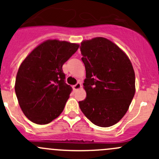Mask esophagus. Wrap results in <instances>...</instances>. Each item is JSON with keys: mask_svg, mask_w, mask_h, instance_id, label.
<instances>
[{"mask_svg": "<svg viewBox=\"0 0 159 159\" xmlns=\"http://www.w3.org/2000/svg\"><path fill=\"white\" fill-rule=\"evenodd\" d=\"M81 87V82H78L76 84H75V85H73V89L75 90V91H76V90L79 89Z\"/></svg>", "mask_w": 159, "mask_h": 159, "instance_id": "34e87169", "label": "esophagus"}]
</instances>
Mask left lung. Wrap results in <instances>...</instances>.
I'll list each match as a JSON object with an SVG mask.
<instances>
[{
  "label": "left lung",
  "mask_w": 159,
  "mask_h": 159,
  "mask_svg": "<svg viewBox=\"0 0 159 159\" xmlns=\"http://www.w3.org/2000/svg\"><path fill=\"white\" fill-rule=\"evenodd\" d=\"M86 70V98L79 107L87 118L100 127L116 124L125 115L135 94V73L128 56L104 38L81 42Z\"/></svg>",
  "instance_id": "obj_1"
}]
</instances>
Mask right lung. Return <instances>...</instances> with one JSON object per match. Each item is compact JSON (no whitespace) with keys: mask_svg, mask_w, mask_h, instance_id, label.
<instances>
[{"mask_svg":"<svg viewBox=\"0 0 159 159\" xmlns=\"http://www.w3.org/2000/svg\"><path fill=\"white\" fill-rule=\"evenodd\" d=\"M78 47L48 40L33 50L20 65L15 90L23 114L31 121L48 124L62 113L72 92L62 67Z\"/></svg>","mask_w":159,"mask_h":159,"instance_id":"obj_1","label":"right lung"}]
</instances>
